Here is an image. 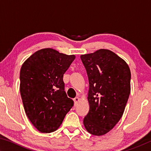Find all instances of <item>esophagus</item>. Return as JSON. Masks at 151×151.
I'll return each mask as SVG.
<instances>
[{
  "instance_id": "34e87169",
  "label": "esophagus",
  "mask_w": 151,
  "mask_h": 151,
  "mask_svg": "<svg viewBox=\"0 0 151 151\" xmlns=\"http://www.w3.org/2000/svg\"><path fill=\"white\" fill-rule=\"evenodd\" d=\"M73 101H74V103H75V106H76L79 103V101H80V99H79V97H75Z\"/></svg>"
}]
</instances>
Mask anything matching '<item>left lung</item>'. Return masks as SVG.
Here are the masks:
<instances>
[{"label": "left lung", "mask_w": 151, "mask_h": 151, "mask_svg": "<svg viewBox=\"0 0 151 151\" xmlns=\"http://www.w3.org/2000/svg\"><path fill=\"white\" fill-rule=\"evenodd\" d=\"M88 75L89 111L83 124L89 133L106 134L123 114L131 93V70L112 51L99 49L81 55Z\"/></svg>", "instance_id": "obj_1"}]
</instances>
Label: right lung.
<instances>
[{
	"mask_svg": "<svg viewBox=\"0 0 151 151\" xmlns=\"http://www.w3.org/2000/svg\"><path fill=\"white\" fill-rule=\"evenodd\" d=\"M75 55L51 48L37 50L20 72V92L27 116L36 129L49 133L59 128L74 102L65 91L63 75Z\"/></svg>",
	"mask_w": 151,
	"mask_h": 151,
	"instance_id": "add662e5",
	"label": "right lung"
}]
</instances>
